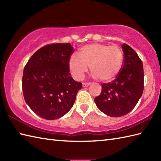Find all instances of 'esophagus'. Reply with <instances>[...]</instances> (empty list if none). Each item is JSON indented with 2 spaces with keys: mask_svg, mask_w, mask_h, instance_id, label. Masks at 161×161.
<instances>
[{
  "mask_svg": "<svg viewBox=\"0 0 161 161\" xmlns=\"http://www.w3.org/2000/svg\"><path fill=\"white\" fill-rule=\"evenodd\" d=\"M91 84V83H90V82H86V83H83V84H82V86H83V87H88V86H90V85Z\"/></svg>",
  "mask_w": 161,
  "mask_h": 161,
  "instance_id": "34e87169",
  "label": "esophagus"
}]
</instances>
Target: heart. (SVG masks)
Segmentation results:
<instances>
[{
    "instance_id": "1",
    "label": "heart",
    "mask_w": 161,
    "mask_h": 161,
    "mask_svg": "<svg viewBox=\"0 0 161 161\" xmlns=\"http://www.w3.org/2000/svg\"><path fill=\"white\" fill-rule=\"evenodd\" d=\"M77 56L73 54L69 59L68 67L73 77L82 80L90 67L91 73L102 81H110L121 70L123 53L118 46L91 43L80 49Z\"/></svg>"
}]
</instances>
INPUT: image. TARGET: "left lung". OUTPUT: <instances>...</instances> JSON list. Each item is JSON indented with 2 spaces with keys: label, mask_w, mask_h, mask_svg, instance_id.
I'll return each mask as SVG.
<instances>
[{
  "label": "left lung",
  "mask_w": 161,
  "mask_h": 161,
  "mask_svg": "<svg viewBox=\"0 0 161 161\" xmlns=\"http://www.w3.org/2000/svg\"><path fill=\"white\" fill-rule=\"evenodd\" d=\"M122 67L115 80L102 84V92L95 98L100 110L111 117L129 114L137 104L144 89V71L138 54L127 44L122 45Z\"/></svg>",
  "instance_id": "obj_1"
}]
</instances>
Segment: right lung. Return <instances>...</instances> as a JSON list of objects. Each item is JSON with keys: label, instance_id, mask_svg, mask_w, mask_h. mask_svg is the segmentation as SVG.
<instances>
[{"label": "right lung", "instance_id": "1", "mask_svg": "<svg viewBox=\"0 0 161 161\" xmlns=\"http://www.w3.org/2000/svg\"><path fill=\"white\" fill-rule=\"evenodd\" d=\"M70 43H53L41 47L23 70L22 88L25 101L43 119L60 118L70 110L82 84L69 73Z\"/></svg>", "mask_w": 161, "mask_h": 161}]
</instances>
